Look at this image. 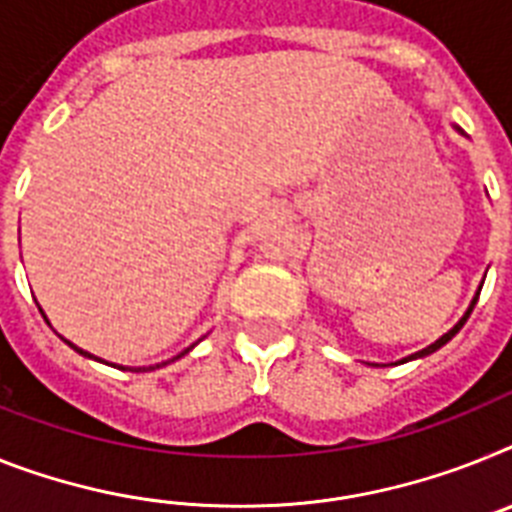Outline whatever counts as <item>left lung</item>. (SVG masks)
<instances>
[{
	"instance_id": "1",
	"label": "left lung",
	"mask_w": 512,
	"mask_h": 512,
	"mask_svg": "<svg viewBox=\"0 0 512 512\" xmlns=\"http://www.w3.org/2000/svg\"><path fill=\"white\" fill-rule=\"evenodd\" d=\"M455 130L461 132V127H455ZM479 291H482V286H479ZM479 291H476V296H474V299H471V304H468V309H466V315H463V317H461V320L455 322L453 328H450V330H448V333H445V336H440V338H437V341H435V343H429L427 349H422V351H416V354L406 356V359H401V362H398V364H403V362H411V359H422V356H429V354H435V351H437V349H440V346H445V343H448V341H450V338H453V336H455V333H458V330H461V328H463V322H466V320H468V315H471V312H474V304H476V299H479Z\"/></svg>"
}]
</instances>
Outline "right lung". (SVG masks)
<instances>
[{"instance_id":"obj_1","label":"right lung","mask_w":512,"mask_h":512,"mask_svg":"<svg viewBox=\"0 0 512 512\" xmlns=\"http://www.w3.org/2000/svg\"><path fill=\"white\" fill-rule=\"evenodd\" d=\"M41 315H44V309H41ZM44 317H46V315H44ZM62 341H64V343H67V346H72V349H75V351H77V354H83V356H88V359H98V356L88 354V351H83V349H77L75 343H70V341H67V338H62ZM192 346H195V343H192ZM192 346H190V349H184V351H182V354H179V356H174V359H182V356H184V354H190V351H192ZM174 359H169V362H174ZM98 362H101V359H98ZM169 362H163V364H169ZM163 364H156V367H163ZM156 367H137V369H132V372H140V369H156ZM119 369H124V367H119Z\"/></svg>"}]
</instances>
